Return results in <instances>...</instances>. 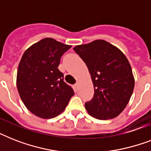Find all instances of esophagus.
I'll list each match as a JSON object with an SVG mask.
<instances>
[{
    "label": "esophagus",
    "mask_w": 151,
    "mask_h": 151,
    "mask_svg": "<svg viewBox=\"0 0 151 151\" xmlns=\"http://www.w3.org/2000/svg\"><path fill=\"white\" fill-rule=\"evenodd\" d=\"M74 88H75L76 90H78V88H79V83H77V84L74 85Z\"/></svg>",
    "instance_id": "1"
}]
</instances>
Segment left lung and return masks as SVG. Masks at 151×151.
Returning a JSON list of instances; mask_svg holds the SVG:
<instances>
[{
    "label": "left lung",
    "mask_w": 151,
    "mask_h": 151,
    "mask_svg": "<svg viewBox=\"0 0 151 151\" xmlns=\"http://www.w3.org/2000/svg\"><path fill=\"white\" fill-rule=\"evenodd\" d=\"M73 50L86 64L94 86L93 98L85 103L88 113L99 120L118 116L129 103L135 85L126 56L104 40L77 45Z\"/></svg>",
    "instance_id": "left-lung-1"
}]
</instances>
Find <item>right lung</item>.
Instances as JSON below:
<instances>
[{
	"label": "right lung",
	"instance_id": "obj_1",
	"mask_svg": "<svg viewBox=\"0 0 151 151\" xmlns=\"http://www.w3.org/2000/svg\"><path fill=\"white\" fill-rule=\"evenodd\" d=\"M70 48L47 37L34 44L22 55L17 71L18 92L26 107L37 117H56L74 95L58 69L62 55Z\"/></svg>",
	"mask_w": 151,
	"mask_h": 151
}]
</instances>
